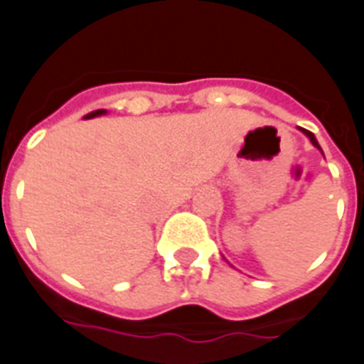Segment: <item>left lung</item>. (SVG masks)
Here are the masks:
<instances>
[{"instance_id":"1","label":"left lung","mask_w":364,"mask_h":364,"mask_svg":"<svg viewBox=\"0 0 364 364\" xmlns=\"http://www.w3.org/2000/svg\"><path fill=\"white\" fill-rule=\"evenodd\" d=\"M302 133H304V135H306L308 139L312 141L314 146H318V148H319V144H318V141H316V136H314V133H310V132H308V129H302ZM319 150H321V148H319Z\"/></svg>"}]
</instances>
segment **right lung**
Masks as SVG:
<instances>
[{
  "label": "right lung",
  "instance_id": "1",
  "mask_svg": "<svg viewBox=\"0 0 364 364\" xmlns=\"http://www.w3.org/2000/svg\"><path fill=\"white\" fill-rule=\"evenodd\" d=\"M100 114H105V110H94V112H90L86 118H94V116H100Z\"/></svg>",
  "mask_w": 364,
  "mask_h": 364
}]
</instances>
